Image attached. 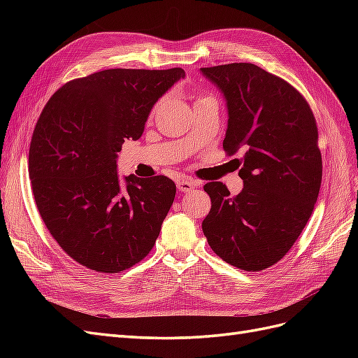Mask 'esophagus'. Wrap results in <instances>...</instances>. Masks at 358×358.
I'll return each mask as SVG.
<instances>
[{"label": "esophagus", "mask_w": 358, "mask_h": 358, "mask_svg": "<svg viewBox=\"0 0 358 358\" xmlns=\"http://www.w3.org/2000/svg\"><path fill=\"white\" fill-rule=\"evenodd\" d=\"M176 187H178V189L182 191V192H188V191H192L197 185H196V183H194V182L188 180V179H179V180L176 182Z\"/></svg>", "instance_id": "esophagus-1"}]
</instances>
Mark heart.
<instances>
[{"label":"heart","instance_id":"heart-1","mask_svg":"<svg viewBox=\"0 0 358 358\" xmlns=\"http://www.w3.org/2000/svg\"><path fill=\"white\" fill-rule=\"evenodd\" d=\"M200 99H201V96H200Z\"/></svg>","mask_w":358,"mask_h":358}]
</instances>
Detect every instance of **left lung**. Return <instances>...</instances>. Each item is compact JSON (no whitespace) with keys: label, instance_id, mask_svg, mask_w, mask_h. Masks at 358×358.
Segmentation results:
<instances>
[{"label":"left lung","instance_id":"obj_1","mask_svg":"<svg viewBox=\"0 0 358 358\" xmlns=\"http://www.w3.org/2000/svg\"><path fill=\"white\" fill-rule=\"evenodd\" d=\"M201 73L224 92L227 155L242 150L243 189L230 196L208 182L212 208L201 229L229 264L259 272L276 264L310 218L322 179L315 116L294 86L255 64L233 62Z\"/></svg>","mask_w":358,"mask_h":358}]
</instances>
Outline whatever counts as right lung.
<instances>
[{"label": "right lung", "mask_w": 358, "mask_h": 358, "mask_svg": "<svg viewBox=\"0 0 358 358\" xmlns=\"http://www.w3.org/2000/svg\"><path fill=\"white\" fill-rule=\"evenodd\" d=\"M182 69H110L53 94L31 137L28 171L43 222L74 262L100 273L150 252L176 196L167 176L117 180L125 138L143 134L150 109Z\"/></svg>", "instance_id": "right-lung-1"}]
</instances>
